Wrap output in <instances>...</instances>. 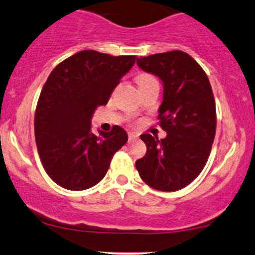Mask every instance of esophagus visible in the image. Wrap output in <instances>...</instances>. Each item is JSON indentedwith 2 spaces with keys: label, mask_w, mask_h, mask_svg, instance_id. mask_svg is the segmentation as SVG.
<instances>
[{
  "label": "esophagus",
  "mask_w": 255,
  "mask_h": 255,
  "mask_svg": "<svg viewBox=\"0 0 255 255\" xmlns=\"http://www.w3.org/2000/svg\"><path fill=\"white\" fill-rule=\"evenodd\" d=\"M136 138H137V135H136V133H132V132H130V133H128V142H132V141H135Z\"/></svg>",
  "instance_id": "obj_1"
}]
</instances>
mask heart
Wrapping results in <instances>:
<instances>
[{
  "instance_id": "b5f03b06",
  "label": "heart",
  "mask_w": 255,
  "mask_h": 255,
  "mask_svg": "<svg viewBox=\"0 0 255 255\" xmlns=\"http://www.w3.org/2000/svg\"><path fill=\"white\" fill-rule=\"evenodd\" d=\"M136 82H137V85H138L139 89H141V88L148 87V85L158 84V79H156L154 76H151V74H149V73L139 74V76L136 78Z\"/></svg>"
}]
</instances>
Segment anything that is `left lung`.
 I'll use <instances>...</instances> for the list:
<instances>
[{"instance_id":"left-lung-1","label":"left lung","mask_w":255,"mask_h":255,"mask_svg":"<svg viewBox=\"0 0 255 255\" xmlns=\"http://www.w3.org/2000/svg\"><path fill=\"white\" fill-rule=\"evenodd\" d=\"M137 65L164 83L159 124L164 139L143 133L147 153L136 161L142 181L160 191L189 185L204 170L216 136V101L207 74L182 50L141 56Z\"/></svg>"}]
</instances>
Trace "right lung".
<instances>
[{
	"label": "right lung",
	"instance_id": "obj_1",
	"mask_svg": "<svg viewBox=\"0 0 255 255\" xmlns=\"http://www.w3.org/2000/svg\"><path fill=\"white\" fill-rule=\"evenodd\" d=\"M135 60V55L83 50L51 71L37 102L35 137L43 167L60 187H94L128 142L127 131L118 125L94 135L90 119L99 106L107 104Z\"/></svg>",
	"mask_w": 255,
	"mask_h": 255
}]
</instances>
